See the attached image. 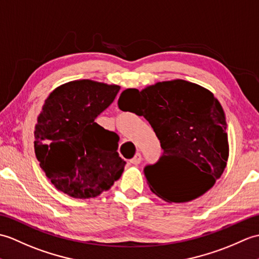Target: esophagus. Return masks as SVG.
<instances>
[{
    "mask_svg": "<svg viewBox=\"0 0 259 259\" xmlns=\"http://www.w3.org/2000/svg\"><path fill=\"white\" fill-rule=\"evenodd\" d=\"M141 162H142V155H141V153H136L135 156L132 158V159H130V163L133 164V165H139Z\"/></svg>",
    "mask_w": 259,
    "mask_h": 259,
    "instance_id": "esophagus-1",
    "label": "esophagus"
}]
</instances>
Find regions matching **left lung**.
Returning a JSON list of instances; mask_svg holds the SVG:
<instances>
[{"label":"left lung","mask_w":259,"mask_h":259,"mask_svg":"<svg viewBox=\"0 0 259 259\" xmlns=\"http://www.w3.org/2000/svg\"><path fill=\"white\" fill-rule=\"evenodd\" d=\"M118 107L144 117L160 142L163 155L144 167L153 193L185 203L214 186L226 167L228 140L225 114L209 91L183 79L159 82L123 91ZM168 158L185 160L192 171L180 178L165 163Z\"/></svg>","instance_id":"left-lung-1"}]
</instances>
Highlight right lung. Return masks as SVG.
<instances>
[{"label":"right lung","mask_w":259,"mask_h":259,"mask_svg":"<svg viewBox=\"0 0 259 259\" xmlns=\"http://www.w3.org/2000/svg\"><path fill=\"white\" fill-rule=\"evenodd\" d=\"M119 91L117 85L81 79L54 90L45 101L34 132L39 166L60 192L92 198L108 191L126 162L119 137L95 123Z\"/></svg>","instance_id":"obj_1"}]
</instances>
